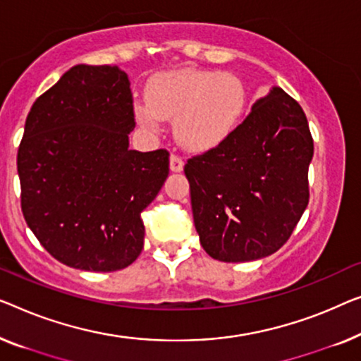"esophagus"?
Returning <instances> with one entry per match:
<instances>
[{"instance_id":"esophagus-1","label":"esophagus","mask_w":361,"mask_h":361,"mask_svg":"<svg viewBox=\"0 0 361 361\" xmlns=\"http://www.w3.org/2000/svg\"><path fill=\"white\" fill-rule=\"evenodd\" d=\"M169 168H171L172 172H182V171H184V161H182V159L179 158V156L171 154Z\"/></svg>"}]
</instances>
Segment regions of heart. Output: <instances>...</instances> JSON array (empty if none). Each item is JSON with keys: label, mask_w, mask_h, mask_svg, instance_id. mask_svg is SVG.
Segmentation results:
<instances>
[{"label": "heart", "mask_w": 361, "mask_h": 361, "mask_svg": "<svg viewBox=\"0 0 361 361\" xmlns=\"http://www.w3.org/2000/svg\"><path fill=\"white\" fill-rule=\"evenodd\" d=\"M247 111L241 78L215 70L182 68L149 81L145 101L135 102L137 122L158 132L163 118H174L177 142L189 151H208L236 132Z\"/></svg>", "instance_id": "1"}]
</instances>
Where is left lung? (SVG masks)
<instances>
[{"label": "left lung", "instance_id": "left-lung-1", "mask_svg": "<svg viewBox=\"0 0 361 361\" xmlns=\"http://www.w3.org/2000/svg\"><path fill=\"white\" fill-rule=\"evenodd\" d=\"M312 153L301 106L271 86L226 142L187 161L193 223L207 254L250 262L288 241L310 202Z\"/></svg>", "mask_w": 361, "mask_h": 361}]
</instances>
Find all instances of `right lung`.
Segmentation results:
<instances>
[{
	"instance_id": "right-lung-1",
	"label": "right lung",
	"mask_w": 361,
	"mask_h": 361,
	"mask_svg": "<svg viewBox=\"0 0 361 361\" xmlns=\"http://www.w3.org/2000/svg\"><path fill=\"white\" fill-rule=\"evenodd\" d=\"M133 128L128 76L111 65L70 68L25 118L20 207L47 252L68 267L116 271L142 252V212L169 174V153L130 149Z\"/></svg>"
}]
</instances>
